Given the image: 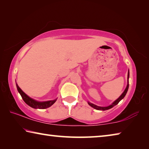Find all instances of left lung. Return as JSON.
Returning a JSON list of instances; mask_svg holds the SVG:
<instances>
[{
    "mask_svg": "<svg viewBox=\"0 0 149 149\" xmlns=\"http://www.w3.org/2000/svg\"><path fill=\"white\" fill-rule=\"evenodd\" d=\"M129 77H130V72H128V75H127V78H128V79H129ZM128 88H129V81H128V82H127V87H126L125 91H123V93H122V95H121L120 97L119 98H118V99L116 100H115V101H114V102H113L112 104L110 105V106H108V107H98V106L93 104H92V103H91V102H88V104H89L91 107L94 108L95 109H96V110H108V109H110V108H112V107H114V106L118 104V103H119V102L120 101V100H122V99H123V98H124V97H125V95H126V93H127V92Z\"/></svg>",
    "mask_w": 149,
    "mask_h": 149,
    "instance_id": "8db88e82",
    "label": "left lung"
}]
</instances>
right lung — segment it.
I'll use <instances>...</instances> for the list:
<instances>
[{
    "label": "right lung",
    "mask_w": 149,
    "mask_h": 149,
    "mask_svg": "<svg viewBox=\"0 0 149 149\" xmlns=\"http://www.w3.org/2000/svg\"><path fill=\"white\" fill-rule=\"evenodd\" d=\"M16 87L17 91L19 93L22 99H23L24 101L26 103L27 105H29V107H31L33 108H39V109H45V108H47L50 107V106H52L54 103L56 102V99L53 100H49V101H46V102H38L36 101L33 99H31V98L29 97L26 94L22 91V90L20 89L18 85L16 84Z\"/></svg>",
    "instance_id": "obj_1"
}]
</instances>
